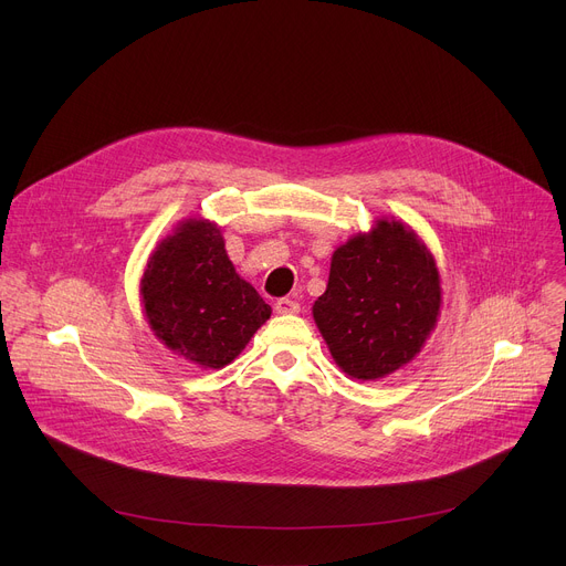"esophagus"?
Here are the masks:
<instances>
[{
  "mask_svg": "<svg viewBox=\"0 0 566 566\" xmlns=\"http://www.w3.org/2000/svg\"><path fill=\"white\" fill-rule=\"evenodd\" d=\"M275 311H277L280 315H291V313H297V311H300V304H297L295 300H291V297H282V300L275 302Z\"/></svg>",
  "mask_w": 566,
  "mask_h": 566,
  "instance_id": "obj_1",
  "label": "esophagus"
}]
</instances>
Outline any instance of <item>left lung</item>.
Masks as SVG:
<instances>
[{"instance_id":"obj_1","label":"left lung","mask_w":566,"mask_h":566,"mask_svg":"<svg viewBox=\"0 0 566 566\" xmlns=\"http://www.w3.org/2000/svg\"><path fill=\"white\" fill-rule=\"evenodd\" d=\"M439 311L434 255L408 223L382 217L334 251L313 319L349 378L378 380L417 358Z\"/></svg>"}]
</instances>
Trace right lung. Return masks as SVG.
Instances as JSON below:
<instances>
[{"label":"right lung","mask_w":566,"mask_h":566,"mask_svg":"<svg viewBox=\"0 0 566 566\" xmlns=\"http://www.w3.org/2000/svg\"><path fill=\"white\" fill-rule=\"evenodd\" d=\"M140 302L154 336L203 369L232 363L271 317L228 260L221 228L203 217L184 219L158 241L140 277Z\"/></svg>","instance_id":"add662e5"}]
</instances>
